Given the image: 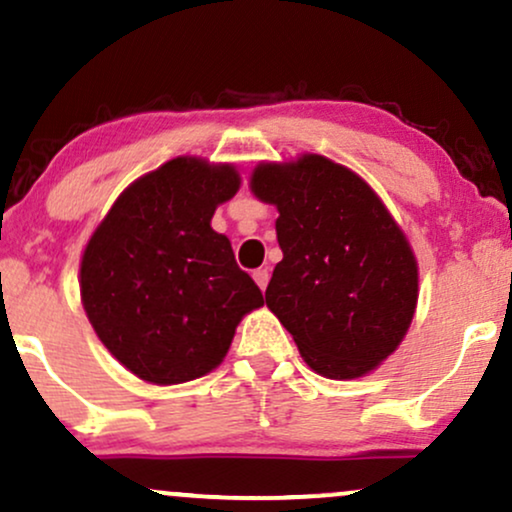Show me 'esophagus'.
Masks as SVG:
<instances>
[{"label":"esophagus","instance_id":"1","mask_svg":"<svg viewBox=\"0 0 512 512\" xmlns=\"http://www.w3.org/2000/svg\"><path fill=\"white\" fill-rule=\"evenodd\" d=\"M252 279H255L257 286H260V291H264L269 283V272L267 269H255V272H252Z\"/></svg>","mask_w":512,"mask_h":512}]
</instances>
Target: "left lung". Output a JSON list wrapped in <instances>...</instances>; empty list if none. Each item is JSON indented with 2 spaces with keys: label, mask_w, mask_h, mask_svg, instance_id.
<instances>
[{
  "label": "left lung",
  "mask_w": 512,
  "mask_h": 512,
  "mask_svg": "<svg viewBox=\"0 0 512 512\" xmlns=\"http://www.w3.org/2000/svg\"><path fill=\"white\" fill-rule=\"evenodd\" d=\"M250 186L279 209L283 260L267 307L322 377L372 372L415 315L417 262L403 231L360 176L326 157L262 164Z\"/></svg>",
  "instance_id": "obj_1"
}]
</instances>
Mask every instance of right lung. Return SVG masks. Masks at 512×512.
Returning <instances> with one entry per match:
<instances>
[{"label": "right lung", "mask_w": 512, "mask_h": 512, "mask_svg": "<svg viewBox=\"0 0 512 512\" xmlns=\"http://www.w3.org/2000/svg\"><path fill=\"white\" fill-rule=\"evenodd\" d=\"M240 186L229 164L178 157L123 190L80 262V295L97 336L152 384H181L224 360L243 315L264 305L209 226Z\"/></svg>", "instance_id": "obj_1"}]
</instances>
